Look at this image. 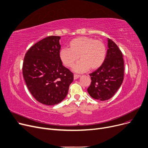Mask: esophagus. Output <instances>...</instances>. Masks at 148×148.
Wrapping results in <instances>:
<instances>
[{"instance_id": "obj_1", "label": "esophagus", "mask_w": 148, "mask_h": 148, "mask_svg": "<svg viewBox=\"0 0 148 148\" xmlns=\"http://www.w3.org/2000/svg\"><path fill=\"white\" fill-rule=\"evenodd\" d=\"M80 77V75L74 74V80H76V79H79Z\"/></svg>"}]
</instances>
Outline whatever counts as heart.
Returning <instances> with one entry per match:
<instances>
[{
	"label": "heart",
	"instance_id": "b5f03b06",
	"mask_svg": "<svg viewBox=\"0 0 148 148\" xmlns=\"http://www.w3.org/2000/svg\"><path fill=\"white\" fill-rule=\"evenodd\" d=\"M60 58L65 66L71 67L74 62L81 59L74 65L76 73H84L91 69H97L103 65L106 56L104 43L90 37H79L70 42V48L63 47L60 51Z\"/></svg>",
	"mask_w": 148,
	"mask_h": 148
}]
</instances>
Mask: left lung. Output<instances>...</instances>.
Segmentation results:
<instances>
[{
  "instance_id": "8db88e82",
  "label": "left lung",
  "mask_w": 148,
  "mask_h": 148,
  "mask_svg": "<svg viewBox=\"0 0 148 148\" xmlns=\"http://www.w3.org/2000/svg\"><path fill=\"white\" fill-rule=\"evenodd\" d=\"M108 49L103 65L89 75L91 83L88 88L90 96L106 101L111 98L122 83L124 75L123 55L118 45L107 39Z\"/></svg>"
}]
</instances>
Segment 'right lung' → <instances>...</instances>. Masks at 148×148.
I'll return each mask as SVG.
<instances>
[{
  "mask_svg": "<svg viewBox=\"0 0 148 148\" xmlns=\"http://www.w3.org/2000/svg\"><path fill=\"white\" fill-rule=\"evenodd\" d=\"M60 36H50L34 44L25 54L23 75L27 87L38 102L58 104L66 97L74 75L62 65Z\"/></svg>",
  "mask_w": 148,
  "mask_h": 148,
  "instance_id": "add662e5",
  "label": "right lung"
}]
</instances>
